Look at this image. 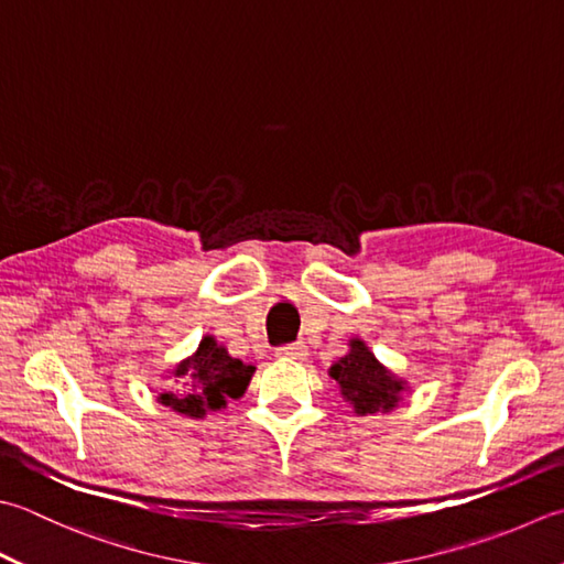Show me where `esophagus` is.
Masks as SVG:
<instances>
[{
	"mask_svg": "<svg viewBox=\"0 0 564 564\" xmlns=\"http://www.w3.org/2000/svg\"><path fill=\"white\" fill-rule=\"evenodd\" d=\"M275 355H279L281 359H303L307 355V349L303 341H293V345H283L275 349Z\"/></svg>",
	"mask_w": 564,
	"mask_h": 564,
	"instance_id": "1",
	"label": "esophagus"
}]
</instances>
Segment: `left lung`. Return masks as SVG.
Instances as JSON below:
<instances>
[{
    "mask_svg": "<svg viewBox=\"0 0 564 564\" xmlns=\"http://www.w3.org/2000/svg\"><path fill=\"white\" fill-rule=\"evenodd\" d=\"M329 377L339 383L341 395L361 415L391 411L403 391V381L395 379L391 371H386L359 339L351 341L347 355L329 367Z\"/></svg>",
    "mask_w": 564,
    "mask_h": 564,
    "instance_id": "left-lung-1",
    "label": "left lung"
}]
</instances>
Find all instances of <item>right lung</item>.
Wrapping results in <instances>:
<instances>
[{"label":"right lung","mask_w":564,"mask_h":564,"mask_svg":"<svg viewBox=\"0 0 564 564\" xmlns=\"http://www.w3.org/2000/svg\"><path fill=\"white\" fill-rule=\"evenodd\" d=\"M251 373V364L231 359L225 347H219L213 337H205L195 355L175 369V379H185V386L187 379H193V389L163 393L161 403L181 415L203 417L207 411H219L227 399H239L247 391Z\"/></svg>","instance_id":"obj_1"}]
</instances>
